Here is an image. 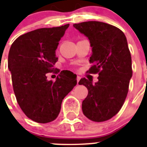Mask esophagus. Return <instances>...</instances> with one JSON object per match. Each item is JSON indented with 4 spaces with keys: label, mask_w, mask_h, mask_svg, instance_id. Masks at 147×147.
Returning <instances> with one entry per match:
<instances>
[{
    "label": "esophagus",
    "mask_w": 147,
    "mask_h": 147,
    "mask_svg": "<svg viewBox=\"0 0 147 147\" xmlns=\"http://www.w3.org/2000/svg\"><path fill=\"white\" fill-rule=\"evenodd\" d=\"M80 79H81V77H80V76H76V80H77V84H79V82H80Z\"/></svg>",
    "instance_id": "obj_1"
}]
</instances>
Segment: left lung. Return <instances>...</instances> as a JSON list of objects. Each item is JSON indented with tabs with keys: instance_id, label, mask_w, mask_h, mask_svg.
<instances>
[{
	"instance_id": "8db88e82",
	"label": "left lung",
	"mask_w": 147,
	"mask_h": 147,
	"mask_svg": "<svg viewBox=\"0 0 147 147\" xmlns=\"http://www.w3.org/2000/svg\"><path fill=\"white\" fill-rule=\"evenodd\" d=\"M74 27L88 37L92 47L88 72L98 73L95 84L85 78L79 82L88 90L82 112L93 121H105L119 112L129 90L132 70L127 38L119 28L103 22H83Z\"/></svg>"
}]
</instances>
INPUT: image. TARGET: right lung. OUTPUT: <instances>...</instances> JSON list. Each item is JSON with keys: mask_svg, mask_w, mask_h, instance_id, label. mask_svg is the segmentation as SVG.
<instances>
[{"mask_svg": "<svg viewBox=\"0 0 147 147\" xmlns=\"http://www.w3.org/2000/svg\"><path fill=\"white\" fill-rule=\"evenodd\" d=\"M68 26L32 31L18 37L10 48L8 67L17 102L27 117L37 123L55 120L62 99L77 83L72 72L61 71L55 82L46 76L54 70L57 73L55 51Z\"/></svg>", "mask_w": 147, "mask_h": 147, "instance_id": "1", "label": "right lung"}]
</instances>
